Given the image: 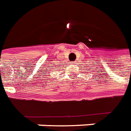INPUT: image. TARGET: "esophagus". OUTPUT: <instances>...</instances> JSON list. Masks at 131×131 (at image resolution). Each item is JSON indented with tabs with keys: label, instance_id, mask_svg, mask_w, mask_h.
<instances>
[{
	"label": "esophagus",
	"instance_id": "1",
	"mask_svg": "<svg viewBox=\"0 0 131 131\" xmlns=\"http://www.w3.org/2000/svg\"><path fill=\"white\" fill-rule=\"evenodd\" d=\"M73 63V64H75V63Z\"/></svg>",
	"mask_w": 131,
	"mask_h": 131
}]
</instances>
